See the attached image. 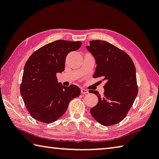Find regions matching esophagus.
Wrapping results in <instances>:
<instances>
[{"label":"esophagus","mask_w":159,"mask_h":159,"mask_svg":"<svg viewBox=\"0 0 159 159\" xmlns=\"http://www.w3.org/2000/svg\"><path fill=\"white\" fill-rule=\"evenodd\" d=\"M80 92H81L82 94H86L88 93V89H85L84 88H81V90H80Z\"/></svg>","instance_id":"esophagus-1"}]
</instances>
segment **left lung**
<instances>
[{
	"instance_id": "obj_1",
	"label": "left lung",
	"mask_w": 159,
	"mask_h": 159,
	"mask_svg": "<svg viewBox=\"0 0 159 159\" xmlns=\"http://www.w3.org/2000/svg\"><path fill=\"white\" fill-rule=\"evenodd\" d=\"M86 48L96 60L93 77L106 80L103 96L97 91L89 92L99 99L90 109L91 115L103 126L116 125L125 119L137 97L134 63L126 52L108 42L93 40Z\"/></svg>"
}]
</instances>
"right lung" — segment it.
Segmentation results:
<instances>
[{
    "mask_svg": "<svg viewBox=\"0 0 159 159\" xmlns=\"http://www.w3.org/2000/svg\"><path fill=\"white\" fill-rule=\"evenodd\" d=\"M80 42L56 40L43 46L25 62L20 92L34 119L49 124L62 116L70 102L80 94L75 85L58 83L57 73L65 70L66 57L81 47Z\"/></svg>",
    "mask_w": 159,
    "mask_h": 159,
    "instance_id": "1",
    "label": "right lung"
}]
</instances>
